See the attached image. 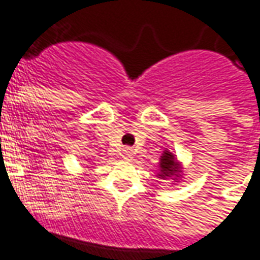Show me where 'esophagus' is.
Wrapping results in <instances>:
<instances>
[{"label":"esophagus","instance_id":"34e87169","mask_svg":"<svg viewBox=\"0 0 260 260\" xmlns=\"http://www.w3.org/2000/svg\"><path fill=\"white\" fill-rule=\"evenodd\" d=\"M131 155H132V150H131V148H125V150H123V157H125V158H129Z\"/></svg>","mask_w":260,"mask_h":260}]
</instances>
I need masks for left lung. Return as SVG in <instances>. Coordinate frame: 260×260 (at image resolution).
<instances>
[{
    "label": "left lung",
    "instance_id": "obj_1",
    "mask_svg": "<svg viewBox=\"0 0 260 260\" xmlns=\"http://www.w3.org/2000/svg\"><path fill=\"white\" fill-rule=\"evenodd\" d=\"M158 173L157 176L160 179H173V180H177L180 175H182V170H180V164L176 160V155L173 152H170L169 150H166L160 158V164H158Z\"/></svg>",
    "mask_w": 260,
    "mask_h": 260
}]
</instances>
